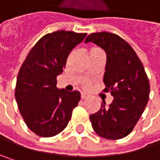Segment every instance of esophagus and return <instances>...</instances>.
Instances as JSON below:
<instances>
[{
    "instance_id": "esophagus-1",
    "label": "esophagus",
    "mask_w": 160,
    "mask_h": 160,
    "mask_svg": "<svg viewBox=\"0 0 160 160\" xmlns=\"http://www.w3.org/2000/svg\"><path fill=\"white\" fill-rule=\"evenodd\" d=\"M80 97H81V99L83 100V99H86V98L88 97V95H87L86 93H81V95H80Z\"/></svg>"
}]
</instances>
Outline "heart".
Masks as SVG:
<instances>
[{
    "label": "heart",
    "instance_id": "b5f03b06",
    "mask_svg": "<svg viewBox=\"0 0 160 160\" xmlns=\"http://www.w3.org/2000/svg\"><path fill=\"white\" fill-rule=\"evenodd\" d=\"M96 49H99V48H95V47H93V48H92L90 51H93V50H96Z\"/></svg>",
    "mask_w": 160,
    "mask_h": 160
}]
</instances>
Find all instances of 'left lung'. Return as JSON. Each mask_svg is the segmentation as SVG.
Listing matches in <instances>:
<instances>
[{
  "label": "left lung",
  "instance_id": "8db88e82",
  "mask_svg": "<svg viewBox=\"0 0 160 160\" xmlns=\"http://www.w3.org/2000/svg\"><path fill=\"white\" fill-rule=\"evenodd\" d=\"M92 42L107 52L104 92L114 100L90 116L94 132L101 137L118 140L126 137L135 127L147 105L150 85L144 66L132 47L121 37L103 31L90 34L85 42Z\"/></svg>",
  "mask_w": 160,
  "mask_h": 160
}]
</instances>
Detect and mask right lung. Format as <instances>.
I'll return each instance as SVG.
<instances>
[{
  "instance_id": "1",
  "label": "right lung",
  "mask_w": 160,
  "mask_h": 160,
  "mask_svg": "<svg viewBox=\"0 0 160 160\" xmlns=\"http://www.w3.org/2000/svg\"><path fill=\"white\" fill-rule=\"evenodd\" d=\"M64 29L42 37L28 53L16 80L15 96L25 123L41 137L60 133L68 124L80 93L56 88L67 58L86 37Z\"/></svg>"
}]
</instances>
